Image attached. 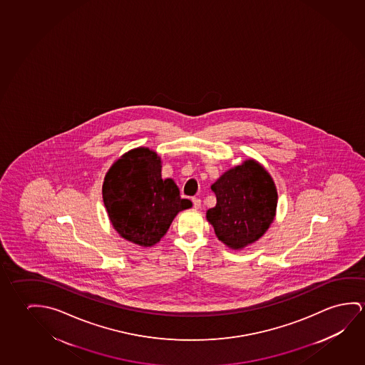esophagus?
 Returning <instances> with one entry per match:
<instances>
[{
    "label": "esophagus",
    "mask_w": 365,
    "mask_h": 365,
    "mask_svg": "<svg viewBox=\"0 0 365 365\" xmlns=\"http://www.w3.org/2000/svg\"><path fill=\"white\" fill-rule=\"evenodd\" d=\"M192 202H193V207L196 208V210L201 207V200L200 198H197V197L192 198Z\"/></svg>",
    "instance_id": "esophagus-1"
}]
</instances>
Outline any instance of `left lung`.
<instances>
[{
	"mask_svg": "<svg viewBox=\"0 0 365 365\" xmlns=\"http://www.w3.org/2000/svg\"><path fill=\"white\" fill-rule=\"evenodd\" d=\"M211 190L216 206L206 213L219 240L242 249L260 239L273 222L278 193L273 178L254 159L225 172Z\"/></svg>",
	"mask_w": 365,
	"mask_h": 365,
	"instance_id": "obj_1",
	"label": "left lung"
}]
</instances>
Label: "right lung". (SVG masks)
Instances as JSON below:
<instances>
[{"instance_id": "obj_1", "label": "right lung", "mask_w": 365, "mask_h": 365, "mask_svg": "<svg viewBox=\"0 0 365 365\" xmlns=\"http://www.w3.org/2000/svg\"><path fill=\"white\" fill-rule=\"evenodd\" d=\"M102 197L113 229L140 247H153L177 213L192 207L173 180L162 178V160L149 148L125 153L106 173Z\"/></svg>"}]
</instances>
